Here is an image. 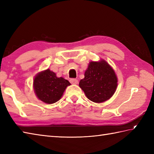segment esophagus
I'll use <instances>...</instances> for the list:
<instances>
[{
	"label": "esophagus",
	"mask_w": 154,
	"mask_h": 154,
	"mask_svg": "<svg viewBox=\"0 0 154 154\" xmlns=\"http://www.w3.org/2000/svg\"><path fill=\"white\" fill-rule=\"evenodd\" d=\"M69 81L71 82V83L73 85H77L78 83V80L76 79H71Z\"/></svg>",
	"instance_id": "1"
}]
</instances>
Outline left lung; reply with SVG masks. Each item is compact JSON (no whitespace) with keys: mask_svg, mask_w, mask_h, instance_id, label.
<instances>
[{"mask_svg":"<svg viewBox=\"0 0 154 154\" xmlns=\"http://www.w3.org/2000/svg\"><path fill=\"white\" fill-rule=\"evenodd\" d=\"M117 77L106 61H91L85 72L84 79L79 82L86 97L94 103H100L110 99L115 93Z\"/></svg>","mask_w":154,"mask_h":154,"instance_id":"1","label":"left lung"}]
</instances>
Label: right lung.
<instances>
[{
  "label": "right lung",
  "mask_w": 154,
  "mask_h": 154,
  "mask_svg": "<svg viewBox=\"0 0 154 154\" xmlns=\"http://www.w3.org/2000/svg\"><path fill=\"white\" fill-rule=\"evenodd\" d=\"M71 83L63 77H57L49 69L38 73L34 79V90L38 99L47 104L60 100L67 87Z\"/></svg>",
  "instance_id": "right-lung-1"
}]
</instances>
